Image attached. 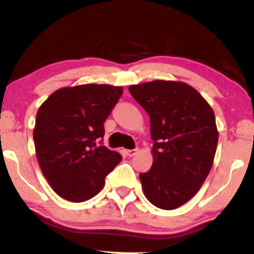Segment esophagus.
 I'll use <instances>...</instances> for the list:
<instances>
[{
  "label": "esophagus",
  "mask_w": 254,
  "mask_h": 254,
  "mask_svg": "<svg viewBox=\"0 0 254 254\" xmlns=\"http://www.w3.org/2000/svg\"><path fill=\"white\" fill-rule=\"evenodd\" d=\"M137 152H138V149L135 148V149H127L125 153H127V157H133V155H135Z\"/></svg>",
  "instance_id": "esophagus-1"
}]
</instances>
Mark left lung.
I'll use <instances>...</instances> for the list:
<instances>
[{
	"label": "left lung",
	"instance_id": "1",
	"mask_svg": "<svg viewBox=\"0 0 254 254\" xmlns=\"http://www.w3.org/2000/svg\"><path fill=\"white\" fill-rule=\"evenodd\" d=\"M150 119L152 168L140 174L153 205L175 210L199 191L212 168L218 131L211 106L190 85L153 80L130 85Z\"/></svg>",
	"mask_w": 254,
	"mask_h": 254
}]
</instances>
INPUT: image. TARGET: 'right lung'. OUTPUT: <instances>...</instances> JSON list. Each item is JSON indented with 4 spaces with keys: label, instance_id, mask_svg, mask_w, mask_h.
I'll return each mask as SVG.
<instances>
[{
    "label": "right lung",
    "instance_id": "right-lung-1",
    "mask_svg": "<svg viewBox=\"0 0 254 254\" xmlns=\"http://www.w3.org/2000/svg\"><path fill=\"white\" fill-rule=\"evenodd\" d=\"M122 94V86H67L54 91L38 108L36 155L50 187L64 199L82 202L95 196L121 163L118 152L97 146V141L104 138V123Z\"/></svg>",
    "mask_w": 254,
    "mask_h": 254
}]
</instances>
